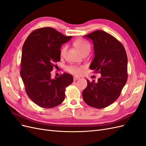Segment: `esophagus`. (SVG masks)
I'll return each mask as SVG.
<instances>
[{"mask_svg":"<svg viewBox=\"0 0 146 146\" xmlns=\"http://www.w3.org/2000/svg\"><path fill=\"white\" fill-rule=\"evenodd\" d=\"M79 78H80L78 77H76V76H74V81H76V80H78V79H79Z\"/></svg>","mask_w":146,"mask_h":146,"instance_id":"1","label":"esophagus"}]
</instances>
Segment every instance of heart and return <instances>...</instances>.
<instances>
[{"instance_id":"1","label":"heart","mask_w":146,"mask_h":146,"mask_svg":"<svg viewBox=\"0 0 146 146\" xmlns=\"http://www.w3.org/2000/svg\"><path fill=\"white\" fill-rule=\"evenodd\" d=\"M74 44L75 47H76L77 49L80 52L81 54L85 50H90V44L88 42L83 40V39H77V40L75 41V42H74ZM66 49H67V46H63L62 47H61L60 50V55L61 56L64 55ZM66 69H67L68 72L74 75H79L82 72V67H79V66H75V65L68 66Z\"/></svg>"}]
</instances>
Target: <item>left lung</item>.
<instances>
[{
  "label": "left lung",
  "mask_w": 146,
  "mask_h": 146,
  "mask_svg": "<svg viewBox=\"0 0 146 146\" xmlns=\"http://www.w3.org/2000/svg\"><path fill=\"white\" fill-rule=\"evenodd\" d=\"M92 40L94 59L90 68L99 72L98 82L87 80L83 98L88 105L103 108L112 104L120 96L127 80V56L125 48L112 35L97 30L83 36Z\"/></svg>",
  "instance_id": "obj_1"
}]
</instances>
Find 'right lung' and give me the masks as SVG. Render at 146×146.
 <instances>
[{
	"label": "right lung",
	"mask_w": 146,
	"mask_h": 146,
	"mask_svg": "<svg viewBox=\"0 0 146 146\" xmlns=\"http://www.w3.org/2000/svg\"><path fill=\"white\" fill-rule=\"evenodd\" d=\"M71 36L51 27L35 30L24 44L21 61V76L29 98L39 107L51 108L61 104L65 90L73 82L72 75L64 73L51 78L55 63L60 61V48Z\"/></svg>",
	"instance_id": "right-lung-1"
}]
</instances>
